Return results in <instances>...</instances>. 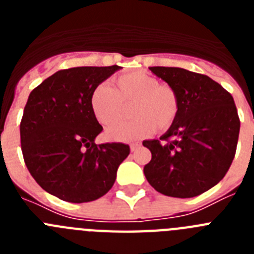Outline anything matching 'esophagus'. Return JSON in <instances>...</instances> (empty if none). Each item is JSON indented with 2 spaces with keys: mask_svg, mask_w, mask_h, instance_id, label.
<instances>
[{
  "mask_svg": "<svg viewBox=\"0 0 254 254\" xmlns=\"http://www.w3.org/2000/svg\"><path fill=\"white\" fill-rule=\"evenodd\" d=\"M131 151H136V150L137 149H140L141 147V143L140 142H133V143H131Z\"/></svg>",
  "mask_w": 254,
  "mask_h": 254,
  "instance_id": "esophagus-1",
  "label": "esophagus"
}]
</instances>
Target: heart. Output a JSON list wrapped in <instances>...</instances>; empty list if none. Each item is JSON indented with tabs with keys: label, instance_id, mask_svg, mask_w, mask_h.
<instances>
[{
	"label": "heart",
	"instance_id": "1",
	"mask_svg": "<svg viewBox=\"0 0 254 254\" xmlns=\"http://www.w3.org/2000/svg\"><path fill=\"white\" fill-rule=\"evenodd\" d=\"M134 104L129 123L116 124L124 114V107ZM91 111L96 121L109 127L107 136L113 141L129 142L149 137L156 131H167L176 122L181 111L178 91L145 72H129L120 76L114 87L100 84L90 98Z\"/></svg>",
	"mask_w": 254,
	"mask_h": 254
}]
</instances>
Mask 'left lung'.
Returning <instances> with one entry per match:
<instances>
[{
  "label": "left lung",
  "mask_w": 254,
  "mask_h": 254,
  "mask_svg": "<svg viewBox=\"0 0 254 254\" xmlns=\"http://www.w3.org/2000/svg\"><path fill=\"white\" fill-rule=\"evenodd\" d=\"M178 91L181 111L160 140L143 141L151 160L143 173L170 197L203 193L225 177L237 151L241 121L232 94L202 73L178 67H150Z\"/></svg>",
  "instance_id": "1"
}]
</instances>
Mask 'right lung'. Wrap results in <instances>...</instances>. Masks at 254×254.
<instances>
[{
  "mask_svg": "<svg viewBox=\"0 0 254 254\" xmlns=\"http://www.w3.org/2000/svg\"><path fill=\"white\" fill-rule=\"evenodd\" d=\"M120 68L114 64L61 69L29 95L20 122L21 151L31 177L48 193L82 203L113 187L129 146L96 145L103 127L94 117L90 98Z\"/></svg>",
  "mask_w": 254,
  "mask_h": 254,
  "instance_id": "obj_1",
  "label": "right lung"
}]
</instances>
